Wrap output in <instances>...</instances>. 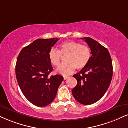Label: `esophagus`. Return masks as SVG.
<instances>
[{"label":"esophagus","instance_id":"1","mask_svg":"<svg viewBox=\"0 0 128 128\" xmlns=\"http://www.w3.org/2000/svg\"><path fill=\"white\" fill-rule=\"evenodd\" d=\"M68 78H69L68 76H64V80H67V79Z\"/></svg>","mask_w":128,"mask_h":128}]
</instances>
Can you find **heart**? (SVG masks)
Listing matches in <instances>:
<instances>
[{
	"label": "heart",
	"mask_w": 128,
	"mask_h": 128,
	"mask_svg": "<svg viewBox=\"0 0 128 128\" xmlns=\"http://www.w3.org/2000/svg\"><path fill=\"white\" fill-rule=\"evenodd\" d=\"M60 49L51 48L48 53L50 63L54 66H58L62 56H66V62L60 64L57 72L64 75H68L74 72L75 69L80 70L87 65L91 59V50L86 45L81 44L75 41H66L60 44Z\"/></svg>",
	"instance_id": "1"
}]
</instances>
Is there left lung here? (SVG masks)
Wrapping results in <instances>:
<instances>
[{
    "label": "left lung",
    "mask_w": 128,
    "mask_h": 128,
    "mask_svg": "<svg viewBox=\"0 0 128 128\" xmlns=\"http://www.w3.org/2000/svg\"><path fill=\"white\" fill-rule=\"evenodd\" d=\"M91 49L87 65L73 75L77 84L72 90L77 102L84 105L97 102L104 95L111 82L113 66L108 50L90 37L81 38Z\"/></svg>",
    "instance_id": "8db88e82"
}]
</instances>
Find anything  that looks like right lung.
<instances>
[{"label":"right lung","mask_w":128,"mask_h":128,"mask_svg":"<svg viewBox=\"0 0 128 128\" xmlns=\"http://www.w3.org/2000/svg\"><path fill=\"white\" fill-rule=\"evenodd\" d=\"M58 40L37 39L24 47L17 58L15 73L19 86L26 98L37 106L51 103L64 80L60 75L49 76L53 68L48 53Z\"/></svg>","instance_id":"obj_1"}]
</instances>
